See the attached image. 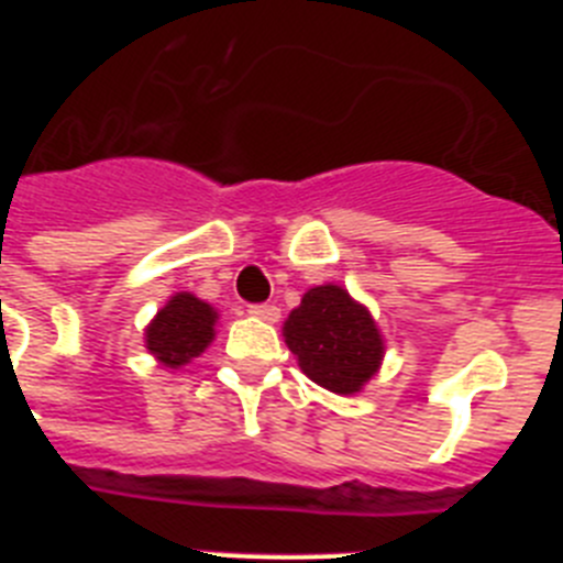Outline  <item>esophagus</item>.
I'll list each match as a JSON object with an SVG mask.
<instances>
[{
  "instance_id": "1",
  "label": "esophagus",
  "mask_w": 563,
  "mask_h": 563,
  "mask_svg": "<svg viewBox=\"0 0 563 563\" xmlns=\"http://www.w3.org/2000/svg\"><path fill=\"white\" fill-rule=\"evenodd\" d=\"M251 312L253 318H258V321H267V324H276L278 318H282V312H278L276 305H251Z\"/></svg>"
}]
</instances>
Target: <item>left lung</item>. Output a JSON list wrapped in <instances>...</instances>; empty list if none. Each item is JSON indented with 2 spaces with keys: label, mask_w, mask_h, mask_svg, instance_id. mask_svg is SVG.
Wrapping results in <instances>:
<instances>
[{
  "label": "left lung",
  "mask_w": 563,
  "mask_h": 563,
  "mask_svg": "<svg viewBox=\"0 0 563 563\" xmlns=\"http://www.w3.org/2000/svg\"><path fill=\"white\" fill-rule=\"evenodd\" d=\"M285 341L301 372L335 395L361 391L380 369L386 350L372 312L338 285L305 292L287 316Z\"/></svg>",
  "instance_id": "8db88e82"
}]
</instances>
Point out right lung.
<instances>
[{
  "label": "right lung",
  "instance_id": "1",
  "mask_svg": "<svg viewBox=\"0 0 563 563\" xmlns=\"http://www.w3.org/2000/svg\"><path fill=\"white\" fill-rule=\"evenodd\" d=\"M217 310L202 298L174 292L146 327V350L168 369H180L208 350V343L217 335Z\"/></svg>",
  "mask_w": 563,
  "mask_h": 563
}]
</instances>
